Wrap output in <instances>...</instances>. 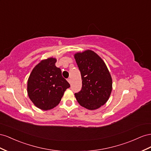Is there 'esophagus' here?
<instances>
[{"mask_svg":"<svg viewBox=\"0 0 151 151\" xmlns=\"http://www.w3.org/2000/svg\"><path fill=\"white\" fill-rule=\"evenodd\" d=\"M68 81L71 84V78H68Z\"/></svg>","mask_w":151,"mask_h":151,"instance_id":"1","label":"esophagus"}]
</instances>
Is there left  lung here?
Wrapping results in <instances>:
<instances>
[{"label": "left lung", "mask_w": 151, "mask_h": 151, "mask_svg": "<svg viewBox=\"0 0 151 151\" xmlns=\"http://www.w3.org/2000/svg\"><path fill=\"white\" fill-rule=\"evenodd\" d=\"M81 73L82 87L75 96L79 104L86 109L99 108L108 101L112 91V78L105 63L91 50L75 54Z\"/></svg>", "instance_id": "8db88e82"}]
</instances>
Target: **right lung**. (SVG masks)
<instances>
[{"instance_id":"1","label":"right lung","mask_w":151,"mask_h":151,"mask_svg":"<svg viewBox=\"0 0 151 151\" xmlns=\"http://www.w3.org/2000/svg\"><path fill=\"white\" fill-rule=\"evenodd\" d=\"M57 60L50 58L42 61L33 69L28 80L27 92L30 100L42 110L57 106L70 85L55 66Z\"/></svg>"}]
</instances>
